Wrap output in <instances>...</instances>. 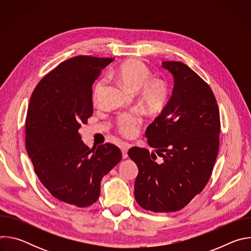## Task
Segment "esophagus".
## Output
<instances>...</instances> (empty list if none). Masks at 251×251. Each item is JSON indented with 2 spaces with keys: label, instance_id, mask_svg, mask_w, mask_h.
Segmentation results:
<instances>
[{
  "label": "esophagus",
  "instance_id": "esophagus-1",
  "mask_svg": "<svg viewBox=\"0 0 251 251\" xmlns=\"http://www.w3.org/2000/svg\"><path fill=\"white\" fill-rule=\"evenodd\" d=\"M128 149H129V146L126 145V144L121 147V153H122V158L123 159H126L128 157Z\"/></svg>",
  "mask_w": 251,
  "mask_h": 251
}]
</instances>
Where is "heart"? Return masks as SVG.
Segmentation results:
<instances>
[{"label": "heart", "mask_w": 251, "mask_h": 251, "mask_svg": "<svg viewBox=\"0 0 251 251\" xmlns=\"http://www.w3.org/2000/svg\"><path fill=\"white\" fill-rule=\"evenodd\" d=\"M112 75L131 92H138L141 102L151 111H158L165 105L169 87L165 80L151 78L150 69L139 60H129L122 63ZM105 81L99 80L93 91V101L98 103L104 91ZM141 119L135 113L122 114L117 120V129L125 137H133L138 132Z\"/></svg>", "instance_id": "b5f03b06"}]
</instances>
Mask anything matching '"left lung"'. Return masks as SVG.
<instances>
[{
  "instance_id": "1",
  "label": "left lung",
  "mask_w": 251,
  "mask_h": 251,
  "mask_svg": "<svg viewBox=\"0 0 251 251\" xmlns=\"http://www.w3.org/2000/svg\"><path fill=\"white\" fill-rule=\"evenodd\" d=\"M173 75L171 98L146 130L150 147H133L138 167L134 194L147 210L182 209L208 182L220 145V110L210 87L187 64L164 61ZM162 158L159 162L156 156Z\"/></svg>"
}]
</instances>
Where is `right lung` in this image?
<instances>
[{
  "instance_id": "obj_1",
  "label": "right lung",
  "mask_w": 251,
  "mask_h": 251,
  "mask_svg": "<svg viewBox=\"0 0 251 251\" xmlns=\"http://www.w3.org/2000/svg\"><path fill=\"white\" fill-rule=\"evenodd\" d=\"M114 58L79 55L61 62L33 90L25 119V148L39 180L55 199L94 203L102 177L121 160L113 144L89 149L78 129L93 113L92 84Z\"/></svg>"
}]
</instances>
